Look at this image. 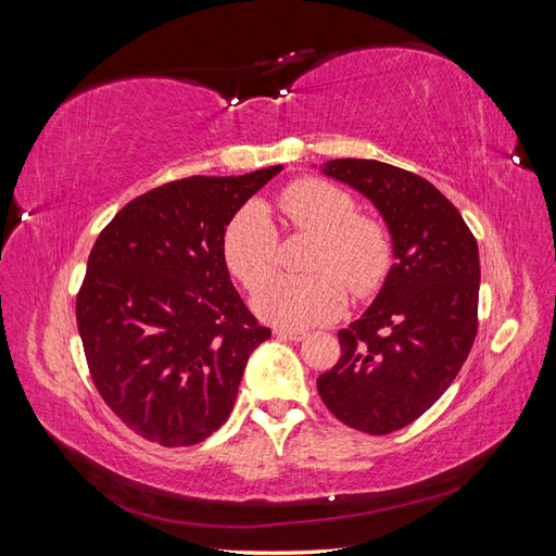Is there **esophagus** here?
Wrapping results in <instances>:
<instances>
[{
  "label": "esophagus",
  "mask_w": 556,
  "mask_h": 556,
  "mask_svg": "<svg viewBox=\"0 0 556 556\" xmlns=\"http://www.w3.org/2000/svg\"><path fill=\"white\" fill-rule=\"evenodd\" d=\"M276 336L278 339H285V341H304L306 339V331L301 329H276Z\"/></svg>",
  "instance_id": "34e87169"
}]
</instances>
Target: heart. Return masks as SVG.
I'll use <instances>...</instances> for the list:
<instances>
[{
    "label": "heart",
    "mask_w": 556,
    "mask_h": 556,
    "mask_svg": "<svg viewBox=\"0 0 556 556\" xmlns=\"http://www.w3.org/2000/svg\"><path fill=\"white\" fill-rule=\"evenodd\" d=\"M278 211L296 231L317 237L311 276H278L252 296V308L266 323L290 329L323 325L345 306V286L355 296L380 288L392 264V241L374 217L357 215L355 199L331 182L304 178L278 194ZM223 255L233 278L245 288L271 276L278 262V229L260 201L241 206L223 237Z\"/></svg>",
    "instance_id": "obj_1"
}]
</instances>
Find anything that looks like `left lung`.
<instances>
[{
	"instance_id": "8db88e82",
	"label": "left lung",
	"mask_w": 556,
	"mask_h": 556,
	"mask_svg": "<svg viewBox=\"0 0 556 556\" xmlns=\"http://www.w3.org/2000/svg\"><path fill=\"white\" fill-rule=\"evenodd\" d=\"M323 174L378 208L396 262L374 304L339 331L341 359L317 378V392L343 425L392 433L443 396L476 341L478 243L422 176L352 157L327 162Z\"/></svg>"
}]
</instances>
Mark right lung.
Instances as JSON below:
<instances>
[{"mask_svg": "<svg viewBox=\"0 0 556 556\" xmlns=\"http://www.w3.org/2000/svg\"><path fill=\"white\" fill-rule=\"evenodd\" d=\"M280 169L160 185L94 241L76 296L83 350L106 406L150 443L194 445L220 429L271 336L233 290L223 237Z\"/></svg>", "mask_w": 556, "mask_h": 556, "instance_id": "right-lung-1", "label": "right lung"}]
</instances>
